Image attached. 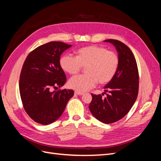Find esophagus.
Here are the masks:
<instances>
[{
	"label": "esophagus",
	"mask_w": 161,
	"mask_h": 161,
	"mask_svg": "<svg viewBox=\"0 0 161 161\" xmlns=\"http://www.w3.org/2000/svg\"><path fill=\"white\" fill-rule=\"evenodd\" d=\"M75 95H83V92H78V91H75Z\"/></svg>",
	"instance_id": "34e87169"
}]
</instances>
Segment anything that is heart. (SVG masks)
I'll return each mask as SVG.
<instances>
[{
  "instance_id": "heart-1",
  "label": "heart",
  "mask_w": 161,
  "mask_h": 161,
  "mask_svg": "<svg viewBox=\"0 0 161 161\" xmlns=\"http://www.w3.org/2000/svg\"><path fill=\"white\" fill-rule=\"evenodd\" d=\"M75 53L76 57L63 56L60 64L63 70L72 75L79 73L82 67L86 66V75L74 76L69 81L70 88L78 92L89 91L97 82L100 85L109 83L118 72L119 56L103 46H85L78 49Z\"/></svg>"
}]
</instances>
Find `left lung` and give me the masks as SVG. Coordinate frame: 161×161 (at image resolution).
Wrapping results in <instances>:
<instances>
[{"instance_id": "1", "label": "left lung", "mask_w": 161, "mask_h": 161, "mask_svg": "<svg viewBox=\"0 0 161 161\" xmlns=\"http://www.w3.org/2000/svg\"><path fill=\"white\" fill-rule=\"evenodd\" d=\"M105 42L115 47L119 65L114 79L104 86L105 92L98 95L91 94L89 109L96 119L108 124L123 118L134 104L138 93L139 75L135 57L127 46L116 40ZM104 94L107 97L103 98Z\"/></svg>"}]
</instances>
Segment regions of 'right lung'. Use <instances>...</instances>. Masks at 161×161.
<instances>
[{
    "mask_svg": "<svg viewBox=\"0 0 161 161\" xmlns=\"http://www.w3.org/2000/svg\"><path fill=\"white\" fill-rule=\"evenodd\" d=\"M72 45L51 42L31 51L23 63L19 79V92L23 108L30 118L42 125L50 124L61 116L72 90L52 89L66 82L60 64L62 52Z\"/></svg>",
    "mask_w": 161,
    "mask_h": 161,
    "instance_id": "1",
    "label": "right lung"
}]
</instances>
